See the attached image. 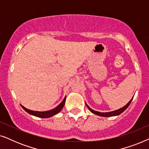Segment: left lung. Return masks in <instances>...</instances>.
Masks as SVG:
<instances>
[{"label":"left lung","instance_id":"1","mask_svg":"<svg viewBox=\"0 0 149 149\" xmlns=\"http://www.w3.org/2000/svg\"><path fill=\"white\" fill-rule=\"evenodd\" d=\"M132 99H133V98H132L131 100H130V101L129 102H128L125 106H124L123 107H122L121 109H118V110H117V111H115L109 112V113H100V112L95 111H93V110L91 109L90 108H89L87 105V108H88V109H89V111H90L91 112V113H94V114H95V115H99V116H102V117H112V116H115V115H120V114H121V113H123V112L124 111H125V110L126 109H127V108L128 107H129L130 104V103H131V102H132Z\"/></svg>","mask_w":149,"mask_h":149}]
</instances>
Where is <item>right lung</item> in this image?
Returning <instances> with one entry per match:
<instances>
[{"label": "right lung", "mask_w": 149, "mask_h": 149, "mask_svg": "<svg viewBox=\"0 0 149 149\" xmlns=\"http://www.w3.org/2000/svg\"><path fill=\"white\" fill-rule=\"evenodd\" d=\"M65 100H66V97H64V99L63 100V101L60 104L58 107L55 109L51 110V111H45V112H38V111H30V110H28L25 108L23 106L21 105V107L23 108L24 109V111H26L28 113L30 114V115H32L34 116H36V117H40V118H48L52 117V116L56 115V114L58 113L62 109L63 107L64 106L65 104Z\"/></svg>", "instance_id": "add662e5"}]
</instances>
